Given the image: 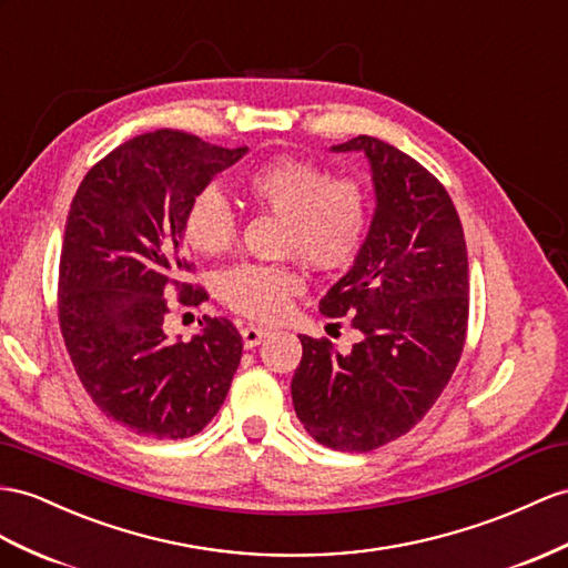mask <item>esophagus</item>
<instances>
[{"label": "esophagus", "mask_w": 568, "mask_h": 568, "mask_svg": "<svg viewBox=\"0 0 568 568\" xmlns=\"http://www.w3.org/2000/svg\"><path fill=\"white\" fill-rule=\"evenodd\" d=\"M242 341H244V347H256L261 341H264L268 336V328H261V326H244L242 331Z\"/></svg>", "instance_id": "34e87169"}]
</instances>
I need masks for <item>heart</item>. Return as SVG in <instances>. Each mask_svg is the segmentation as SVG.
Wrapping results in <instances>:
<instances>
[{"label": "heart", "mask_w": 568, "mask_h": 568, "mask_svg": "<svg viewBox=\"0 0 568 568\" xmlns=\"http://www.w3.org/2000/svg\"><path fill=\"white\" fill-rule=\"evenodd\" d=\"M244 192L258 206L283 215L281 252L316 271L351 266L365 246L372 203L365 184L297 155H275L254 168ZM182 232L201 254H221L237 237V217L227 199L209 186L189 201ZM302 275L285 264H237L217 275V297L232 312L275 322L302 290Z\"/></svg>", "instance_id": "b5f03b06"}]
</instances>
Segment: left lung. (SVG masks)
<instances>
[{
  "instance_id": "obj_1",
  "label": "left lung",
  "mask_w": 568,
  "mask_h": 568,
  "mask_svg": "<svg viewBox=\"0 0 568 568\" xmlns=\"http://www.w3.org/2000/svg\"><path fill=\"white\" fill-rule=\"evenodd\" d=\"M333 151L369 158L376 211L355 266L318 310L351 316V353L302 341L293 376L300 423L336 450H374L408 434L442 396L468 333V250L444 184L396 145L355 136Z\"/></svg>"
}]
</instances>
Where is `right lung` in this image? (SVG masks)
Instances as JSON below:
<instances>
[{"mask_svg": "<svg viewBox=\"0 0 568 568\" xmlns=\"http://www.w3.org/2000/svg\"><path fill=\"white\" fill-rule=\"evenodd\" d=\"M246 153L180 129L124 141L89 170L71 201L57 281L60 328L85 394L114 423L155 439H186L227 396L242 336L203 316L201 336L170 343V295L199 307L184 283L182 221L189 201Z\"/></svg>", "mask_w": 568, "mask_h": 568, "instance_id": "1", "label": "right lung"}]
</instances>
